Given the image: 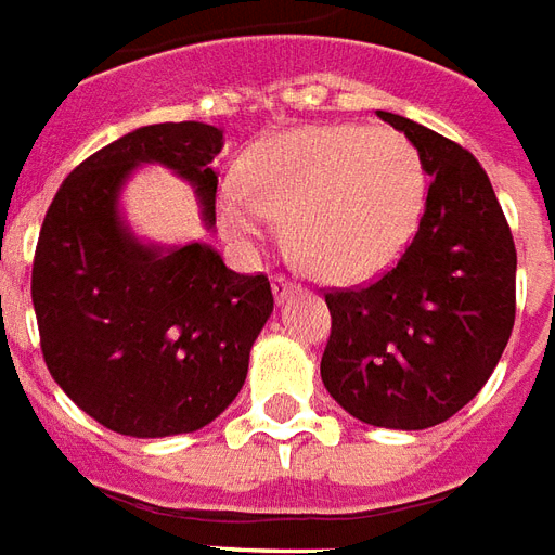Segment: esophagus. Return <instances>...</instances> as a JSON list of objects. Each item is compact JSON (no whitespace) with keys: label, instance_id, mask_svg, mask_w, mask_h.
<instances>
[{"label":"esophagus","instance_id":"esophagus-1","mask_svg":"<svg viewBox=\"0 0 555 555\" xmlns=\"http://www.w3.org/2000/svg\"><path fill=\"white\" fill-rule=\"evenodd\" d=\"M272 289H274V298H278V301H283L286 295L293 293L295 286H293V281H289V278H283V274H278V278H274V281H272Z\"/></svg>","mask_w":555,"mask_h":555}]
</instances>
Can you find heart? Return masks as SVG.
<instances>
[{
  "instance_id": "obj_1",
  "label": "heart",
  "mask_w": 555,
  "mask_h": 555,
  "mask_svg": "<svg viewBox=\"0 0 555 555\" xmlns=\"http://www.w3.org/2000/svg\"><path fill=\"white\" fill-rule=\"evenodd\" d=\"M426 168L396 129L319 124L278 132L242 162V185L218 194V224L257 245L286 218L289 248L325 281L387 272L414 238Z\"/></svg>"
}]
</instances>
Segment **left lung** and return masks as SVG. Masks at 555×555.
Listing matches in <instances>:
<instances>
[{"label": "left lung", "instance_id": "8db88e82", "mask_svg": "<svg viewBox=\"0 0 555 555\" xmlns=\"http://www.w3.org/2000/svg\"><path fill=\"white\" fill-rule=\"evenodd\" d=\"M431 177L420 230L390 272L331 289L322 382L361 423L438 426L479 393L515 327V238L473 153L393 112Z\"/></svg>", "mask_w": 555, "mask_h": 555}]
</instances>
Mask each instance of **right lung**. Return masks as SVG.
Wrapping results in <instances>:
<instances>
[{
  "instance_id": "obj_1",
  "label": "right lung",
  "mask_w": 555,
  "mask_h": 555,
  "mask_svg": "<svg viewBox=\"0 0 555 555\" xmlns=\"http://www.w3.org/2000/svg\"><path fill=\"white\" fill-rule=\"evenodd\" d=\"M224 132L153 124L73 168L52 197L31 266L47 370L85 414L129 438L197 431L233 402L254 339L272 317L266 274H236L206 242L147 245L120 216L139 165L192 185L216 228Z\"/></svg>"
}]
</instances>
